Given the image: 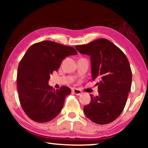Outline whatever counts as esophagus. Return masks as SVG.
Here are the masks:
<instances>
[{
  "label": "esophagus",
  "mask_w": 148,
  "mask_h": 148,
  "mask_svg": "<svg viewBox=\"0 0 148 148\" xmlns=\"http://www.w3.org/2000/svg\"><path fill=\"white\" fill-rule=\"evenodd\" d=\"M72 92L73 94H75V95H81L82 93V92L80 90H79V89H76V88L73 89Z\"/></svg>",
  "instance_id": "esophagus-1"
}]
</instances>
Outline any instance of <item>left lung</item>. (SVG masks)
<instances>
[{
    "instance_id": "obj_1",
    "label": "left lung",
    "mask_w": 148,
    "mask_h": 148,
    "mask_svg": "<svg viewBox=\"0 0 148 148\" xmlns=\"http://www.w3.org/2000/svg\"><path fill=\"white\" fill-rule=\"evenodd\" d=\"M75 48L80 53L90 56L92 79L99 81L96 84L99 95H90V103L84 107L85 114L96 124H108L120 116L131 90L132 72L128 58L104 38Z\"/></svg>"
}]
</instances>
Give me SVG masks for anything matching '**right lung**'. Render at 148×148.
<instances>
[{
    "label": "right lung",
    "instance_id": "obj_1",
    "mask_svg": "<svg viewBox=\"0 0 148 148\" xmlns=\"http://www.w3.org/2000/svg\"><path fill=\"white\" fill-rule=\"evenodd\" d=\"M77 54L71 46L48 40L28 48L18 66L17 81L20 104L32 120L46 123L59 114L71 90L66 86L55 90L48 82L66 56Z\"/></svg>",
    "mask_w": 148,
    "mask_h": 148
}]
</instances>
